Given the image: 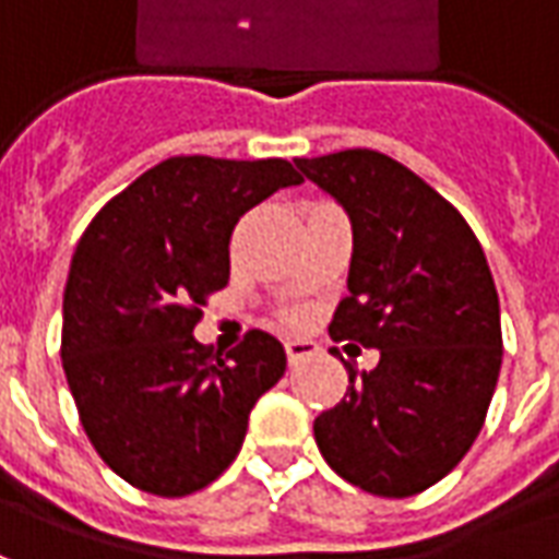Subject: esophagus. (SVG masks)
Wrapping results in <instances>:
<instances>
[{
  "label": "esophagus",
  "mask_w": 559,
  "mask_h": 559,
  "mask_svg": "<svg viewBox=\"0 0 559 559\" xmlns=\"http://www.w3.org/2000/svg\"><path fill=\"white\" fill-rule=\"evenodd\" d=\"M284 350H287L290 365H299L302 359H308V356H314L320 347H317L314 341H308V338H290L287 344H284Z\"/></svg>",
  "instance_id": "obj_1"
}]
</instances>
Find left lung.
Here are the masks:
<instances>
[{
  "label": "left lung",
  "instance_id": "obj_1",
  "mask_svg": "<svg viewBox=\"0 0 559 559\" xmlns=\"http://www.w3.org/2000/svg\"><path fill=\"white\" fill-rule=\"evenodd\" d=\"M296 167L353 227L347 290L329 335L377 347L374 371L314 419L341 479L377 497L431 488L479 437L503 362L500 299L479 239L449 200L374 148Z\"/></svg>",
  "mask_w": 559,
  "mask_h": 559
}]
</instances>
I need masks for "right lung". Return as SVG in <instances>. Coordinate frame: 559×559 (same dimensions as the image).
I'll return each instance as SVG.
<instances>
[{"label":"right lung","instance_id":"1","mask_svg":"<svg viewBox=\"0 0 559 559\" xmlns=\"http://www.w3.org/2000/svg\"><path fill=\"white\" fill-rule=\"evenodd\" d=\"M302 182L290 160L179 155L92 218L62 299V368L104 464L134 488L185 497L230 467L287 353L251 329L227 359L194 338L200 305L230 281L248 209Z\"/></svg>","mask_w":559,"mask_h":559}]
</instances>
